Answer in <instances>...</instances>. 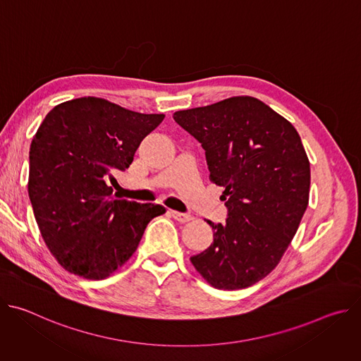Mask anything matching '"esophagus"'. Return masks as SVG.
Returning <instances> with one entry per match:
<instances>
[{
  "label": "esophagus",
  "mask_w": 361,
  "mask_h": 361,
  "mask_svg": "<svg viewBox=\"0 0 361 361\" xmlns=\"http://www.w3.org/2000/svg\"><path fill=\"white\" fill-rule=\"evenodd\" d=\"M170 214L174 220L180 221V223H187V221H191L192 217L188 216V214H183V213H178V212H174V210H170Z\"/></svg>",
  "instance_id": "34e87169"
}]
</instances>
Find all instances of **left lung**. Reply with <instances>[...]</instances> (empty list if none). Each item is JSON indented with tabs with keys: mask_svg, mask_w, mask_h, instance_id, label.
Returning a JSON list of instances; mask_svg holds the SVG:
<instances>
[{
	"mask_svg": "<svg viewBox=\"0 0 361 361\" xmlns=\"http://www.w3.org/2000/svg\"><path fill=\"white\" fill-rule=\"evenodd\" d=\"M174 120L201 142L228 217L190 262L220 290L245 288L280 263L308 204L310 161L297 130L248 95L181 110Z\"/></svg>",
	"mask_w": 361,
	"mask_h": 361,
	"instance_id": "8db88e82",
	"label": "left lung"
}]
</instances>
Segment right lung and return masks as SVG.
Masks as SVG:
<instances>
[{
    "label": "right lung",
    "mask_w": 361,
    "mask_h": 361,
    "mask_svg": "<svg viewBox=\"0 0 361 361\" xmlns=\"http://www.w3.org/2000/svg\"><path fill=\"white\" fill-rule=\"evenodd\" d=\"M164 114H141L98 97L51 110L30 147L28 195L56 260L87 280H102L135 252L163 205L117 200L113 173L126 171Z\"/></svg>",
    "instance_id": "obj_1"
}]
</instances>
